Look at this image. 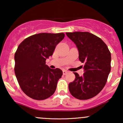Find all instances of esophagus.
Listing matches in <instances>:
<instances>
[{
	"mask_svg": "<svg viewBox=\"0 0 123 123\" xmlns=\"http://www.w3.org/2000/svg\"><path fill=\"white\" fill-rule=\"evenodd\" d=\"M68 73V71L66 70H63V74H64V75H65L66 73Z\"/></svg>",
	"mask_w": 123,
	"mask_h": 123,
	"instance_id": "esophagus-1",
	"label": "esophagus"
}]
</instances>
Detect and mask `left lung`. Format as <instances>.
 Returning <instances> with one entry per match:
<instances>
[{"instance_id":"obj_1","label":"left lung","mask_w":123,"mask_h":123,"mask_svg":"<svg viewBox=\"0 0 123 123\" xmlns=\"http://www.w3.org/2000/svg\"><path fill=\"white\" fill-rule=\"evenodd\" d=\"M79 51L80 61L84 63L82 76L74 72L75 79L69 84L72 95L80 100L92 98L101 91L111 72V54L104 41L88 32L66 33Z\"/></svg>"}]
</instances>
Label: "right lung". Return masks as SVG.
<instances>
[{
  "instance_id": "right-lung-1",
  "label": "right lung",
  "mask_w": 123,
  "mask_h": 123,
  "mask_svg": "<svg viewBox=\"0 0 123 123\" xmlns=\"http://www.w3.org/2000/svg\"><path fill=\"white\" fill-rule=\"evenodd\" d=\"M64 37L63 33H40L27 37L18 46L14 55L15 76L21 90L30 98L43 100L55 91L62 71L50 68L46 60Z\"/></svg>"
}]
</instances>
